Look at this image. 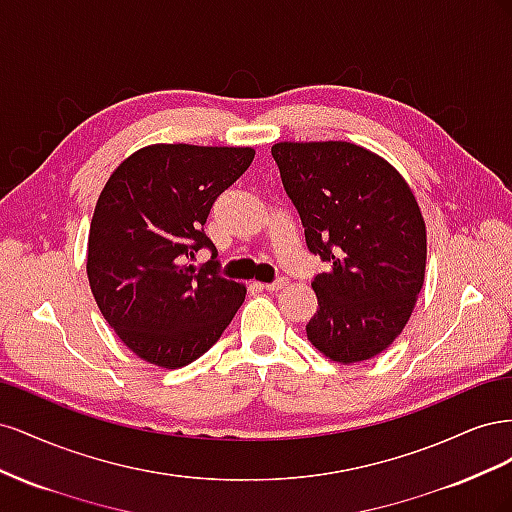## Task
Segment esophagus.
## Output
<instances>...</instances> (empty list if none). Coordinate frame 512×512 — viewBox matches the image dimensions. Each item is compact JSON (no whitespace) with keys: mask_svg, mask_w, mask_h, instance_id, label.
I'll use <instances>...</instances> for the list:
<instances>
[{"mask_svg":"<svg viewBox=\"0 0 512 512\" xmlns=\"http://www.w3.org/2000/svg\"><path fill=\"white\" fill-rule=\"evenodd\" d=\"M288 284V280L286 277H280V280H275V282H269V284H260L262 288H265L267 292H277V290H282L284 286Z\"/></svg>","mask_w":512,"mask_h":512,"instance_id":"34e87169","label":"esophagus"}]
</instances>
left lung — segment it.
Listing matches in <instances>:
<instances>
[{"label":"left lung","instance_id":"left-lung-1","mask_svg":"<svg viewBox=\"0 0 512 512\" xmlns=\"http://www.w3.org/2000/svg\"><path fill=\"white\" fill-rule=\"evenodd\" d=\"M271 153L309 252L329 265L312 282L307 339L335 363L367 361L404 331L425 282L416 196L395 166L354 143L284 141Z\"/></svg>","mask_w":512,"mask_h":512}]
</instances>
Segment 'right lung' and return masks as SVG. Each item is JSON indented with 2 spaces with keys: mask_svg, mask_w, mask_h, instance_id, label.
Here are the masks:
<instances>
[{
  "mask_svg": "<svg viewBox=\"0 0 512 512\" xmlns=\"http://www.w3.org/2000/svg\"><path fill=\"white\" fill-rule=\"evenodd\" d=\"M252 147L149 145L108 177L87 241V277L102 316L138 359L177 369L218 342L245 286L185 265L207 215L254 160Z\"/></svg>",
  "mask_w": 512,
  "mask_h": 512,
  "instance_id": "obj_1",
  "label": "right lung"
}]
</instances>
